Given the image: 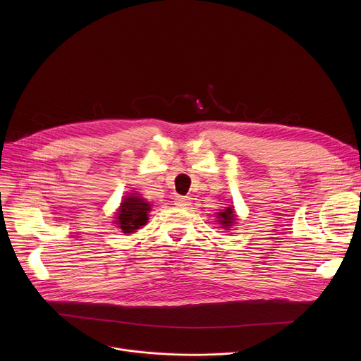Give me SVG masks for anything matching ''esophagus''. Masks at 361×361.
Here are the masks:
<instances>
[{
	"instance_id": "1",
	"label": "esophagus",
	"mask_w": 361,
	"mask_h": 361,
	"mask_svg": "<svg viewBox=\"0 0 361 361\" xmlns=\"http://www.w3.org/2000/svg\"><path fill=\"white\" fill-rule=\"evenodd\" d=\"M174 204L178 206V207H185V206L190 204V199L184 197V196H177V197L174 199Z\"/></svg>"
}]
</instances>
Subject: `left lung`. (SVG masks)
I'll use <instances>...</instances> for the list:
<instances>
[{"label": "left lung", "instance_id": "8db88e82", "mask_svg": "<svg viewBox=\"0 0 361 361\" xmlns=\"http://www.w3.org/2000/svg\"><path fill=\"white\" fill-rule=\"evenodd\" d=\"M218 222L221 225V228L224 230H228L231 228V226L235 224L237 221V216H235V212H234V206H228L225 207V209L222 212L218 214Z\"/></svg>", "mask_w": 361, "mask_h": 361}]
</instances>
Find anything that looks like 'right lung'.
Masks as SVG:
<instances>
[{
	"instance_id": "1",
	"label": "right lung",
	"mask_w": 361,
	"mask_h": 361,
	"mask_svg": "<svg viewBox=\"0 0 361 361\" xmlns=\"http://www.w3.org/2000/svg\"><path fill=\"white\" fill-rule=\"evenodd\" d=\"M149 211L150 203L142 199L137 193H128V196L121 200L116 215V224L124 234L136 233L140 226L146 225Z\"/></svg>"
}]
</instances>
